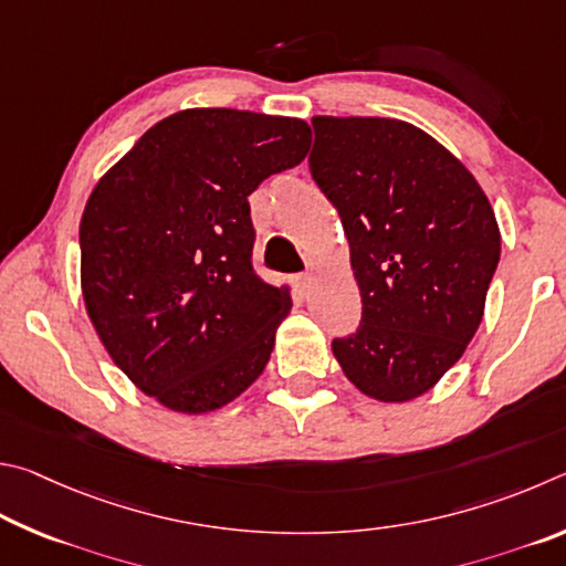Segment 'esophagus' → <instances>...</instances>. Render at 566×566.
Wrapping results in <instances>:
<instances>
[{
    "label": "esophagus",
    "mask_w": 566,
    "mask_h": 566,
    "mask_svg": "<svg viewBox=\"0 0 566 566\" xmlns=\"http://www.w3.org/2000/svg\"><path fill=\"white\" fill-rule=\"evenodd\" d=\"M293 285H295V291H298L301 295H308L311 293V285H313V275H308V273L295 275L293 277Z\"/></svg>",
    "instance_id": "34e87169"
}]
</instances>
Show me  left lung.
I'll return each instance as SVG.
<instances>
[{
    "label": "left lung",
    "instance_id": "8db88e82",
    "mask_svg": "<svg viewBox=\"0 0 566 566\" xmlns=\"http://www.w3.org/2000/svg\"><path fill=\"white\" fill-rule=\"evenodd\" d=\"M313 181L338 208L363 321L333 355L380 402L420 398L478 333L500 226L458 156L382 116H313Z\"/></svg>",
    "mask_w": 566,
    "mask_h": 566
}]
</instances>
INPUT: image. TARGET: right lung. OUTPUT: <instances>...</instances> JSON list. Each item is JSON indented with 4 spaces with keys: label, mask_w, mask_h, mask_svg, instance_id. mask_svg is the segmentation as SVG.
Returning a JSON list of instances; mask_svg holds the SVG:
<instances>
[{
    "label": "right lung",
    "mask_w": 566,
    "mask_h": 566,
    "mask_svg": "<svg viewBox=\"0 0 566 566\" xmlns=\"http://www.w3.org/2000/svg\"><path fill=\"white\" fill-rule=\"evenodd\" d=\"M303 118L184 108L161 118L88 196L82 293L112 360L186 415L223 408L271 360L291 289L261 281L251 196L311 148Z\"/></svg>",
    "instance_id": "obj_1"
}]
</instances>
